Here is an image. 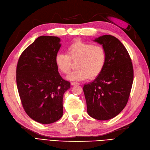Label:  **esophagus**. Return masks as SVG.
Wrapping results in <instances>:
<instances>
[{
    "mask_svg": "<svg viewBox=\"0 0 150 150\" xmlns=\"http://www.w3.org/2000/svg\"><path fill=\"white\" fill-rule=\"evenodd\" d=\"M71 85H80V83H77V82H75V81H72L71 83Z\"/></svg>",
    "mask_w": 150,
    "mask_h": 150,
    "instance_id": "1",
    "label": "esophagus"
}]
</instances>
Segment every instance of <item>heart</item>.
<instances>
[{
  "instance_id": "obj_1",
  "label": "heart",
  "mask_w": 150,
  "mask_h": 150,
  "mask_svg": "<svg viewBox=\"0 0 150 150\" xmlns=\"http://www.w3.org/2000/svg\"><path fill=\"white\" fill-rule=\"evenodd\" d=\"M73 62H76L77 70L71 72L67 79L72 81L84 80L94 78L103 70L107 61V52L101 45L82 41H75L68 47L67 54L59 53L55 62L63 74H69Z\"/></svg>"
}]
</instances>
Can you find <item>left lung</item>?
I'll return each instance as SVG.
<instances>
[{
  "label": "left lung",
  "mask_w": 150,
  "mask_h": 150,
  "mask_svg": "<svg viewBox=\"0 0 150 150\" xmlns=\"http://www.w3.org/2000/svg\"><path fill=\"white\" fill-rule=\"evenodd\" d=\"M105 48L107 61L96 78L83 86L87 113L95 119L107 120L117 116L127 104L133 81L131 58L118 38L110 35L93 40Z\"/></svg>",
  "instance_id": "left-lung-1"
}]
</instances>
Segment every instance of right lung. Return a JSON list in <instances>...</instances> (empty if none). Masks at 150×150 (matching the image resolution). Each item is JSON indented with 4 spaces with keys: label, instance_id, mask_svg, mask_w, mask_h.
<instances>
[{
    "label": "right lung",
    "instance_id": "right-lung-1",
    "mask_svg": "<svg viewBox=\"0 0 150 150\" xmlns=\"http://www.w3.org/2000/svg\"><path fill=\"white\" fill-rule=\"evenodd\" d=\"M60 38L40 36L25 49L16 70L17 89L24 110L37 122L50 124L63 115V98L70 83L62 78L55 62Z\"/></svg>",
    "mask_w": 150,
    "mask_h": 150
}]
</instances>
